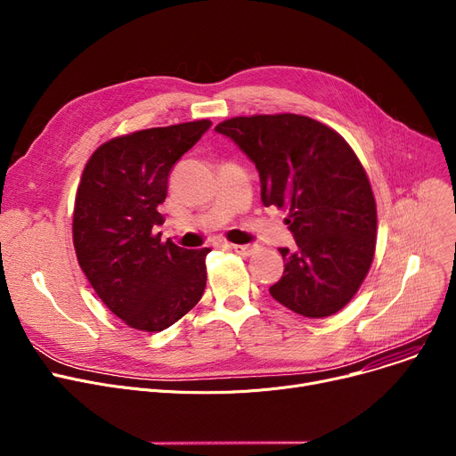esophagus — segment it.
Instances as JSON below:
<instances>
[{
    "label": "esophagus",
    "mask_w": 456,
    "mask_h": 456,
    "mask_svg": "<svg viewBox=\"0 0 456 456\" xmlns=\"http://www.w3.org/2000/svg\"><path fill=\"white\" fill-rule=\"evenodd\" d=\"M231 249H234L236 253H240V255H253L258 248L256 246H251V244H232L231 246Z\"/></svg>",
    "instance_id": "obj_1"
}]
</instances>
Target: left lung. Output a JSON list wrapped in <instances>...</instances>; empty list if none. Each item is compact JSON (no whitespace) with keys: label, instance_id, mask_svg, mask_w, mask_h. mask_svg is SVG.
Here are the masks:
<instances>
[{"label":"left lung","instance_id":"8db88e82","mask_svg":"<svg viewBox=\"0 0 456 456\" xmlns=\"http://www.w3.org/2000/svg\"><path fill=\"white\" fill-rule=\"evenodd\" d=\"M256 166L265 207H286L296 248H281L282 277L270 294L305 318L344 308L371 266L377 208L349 143L299 114L238 116L216 127Z\"/></svg>","mask_w":456,"mask_h":456}]
</instances>
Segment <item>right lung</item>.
Instances as JSON below:
<instances>
[{"label":"right lung","mask_w":456,"mask_h":456,"mask_svg":"<svg viewBox=\"0 0 456 456\" xmlns=\"http://www.w3.org/2000/svg\"><path fill=\"white\" fill-rule=\"evenodd\" d=\"M200 119L118 136L85 166L74 210L79 266L109 310L129 327L159 332L201 299L208 248L160 242L157 207L174 164L210 129Z\"/></svg>","instance_id":"add662e5"}]
</instances>
